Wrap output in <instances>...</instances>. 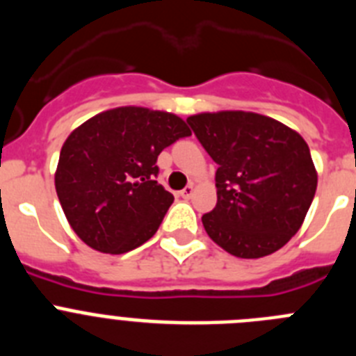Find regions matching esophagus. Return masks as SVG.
I'll return each mask as SVG.
<instances>
[{"mask_svg": "<svg viewBox=\"0 0 356 356\" xmlns=\"http://www.w3.org/2000/svg\"><path fill=\"white\" fill-rule=\"evenodd\" d=\"M193 193H194L193 185H187V187H185L184 191H180V196L184 197V200H188V197L193 196Z\"/></svg>", "mask_w": 356, "mask_h": 356, "instance_id": "34e87169", "label": "esophagus"}]
</instances>
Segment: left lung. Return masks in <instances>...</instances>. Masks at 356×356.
<instances>
[{
  "mask_svg": "<svg viewBox=\"0 0 356 356\" xmlns=\"http://www.w3.org/2000/svg\"><path fill=\"white\" fill-rule=\"evenodd\" d=\"M187 122L217 163V203L201 217L209 237L241 259L285 246L303 225L317 187L303 137L253 112L197 114Z\"/></svg>",
  "mask_w": 356,
  "mask_h": 356,
  "instance_id": "8db88e82",
  "label": "left lung"
}]
</instances>
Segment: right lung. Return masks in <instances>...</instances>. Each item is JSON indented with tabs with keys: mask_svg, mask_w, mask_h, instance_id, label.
<instances>
[{
	"mask_svg": "<svg viewBox=\"0 0 356 356\" xmlns=\"http://www.w3.org/2000/svg\"><path fill=\"white\" fill-rule=\"evenodd\" d=\"M188 135L175 114L143 106L106 110L69 135L55 187L69 225L87 246L121 254L156 234L175 201L156 181V159Z\"/></svg>",
	"mask_w": 356,
	"mask_h": 356,
	"instance_id": "1",
	"label": "right lung"
}]
</instances>
